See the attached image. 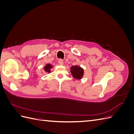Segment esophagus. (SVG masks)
Listing matches in <instances>:
<instances>
[{
	"mask_svg": "<svg viewBox=\"0 0 134 134\" xmlns=\"http://www.w3.org/2000/svg\"><path fill=\"white\" fill-rule=\"evenodd\" d=\"M58 63H59V64L60 65H64V62H63V60H62V59H60V60L58 61Z\"/></svg>",
	"mask_w": 134,
	"mask_h": 134,
	"instance_id": "1",
	"label": "esophagus"
}]
</instances>
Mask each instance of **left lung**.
Here are the masks:
<instances>
[{"label":"left lung","mask_w":134,"mask_h":134,"mask_svg":"<svg viewBox=\"0 0 134 134\" xmlns=\"http://www.w3.org/2000/svg\"><path fill=\"white\" fill-rule=\"evenodd\" d=\"M70 72L71 73L72 76H73V78L75 79L80 80L82 79L83 76L84 75V69L80 66H79L78 65H74L72 66L70 68Z\"/></svg>","instance_id":"obj_1"}]
</instances>
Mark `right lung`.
Wrapping results in <instances>:
<instances>
[{"label": "right lung", "mask_w": 134, "mask_h": 134, "mask_svg": "<svg viewBox=\"0 0 134 134\" xmlns=\"http://www.w3.org/2000/svg\"><path fill=\"white\" fill-rule=\"evenodd\" d=\"M52 68V65L50 64H47L43 68V70L44 72L46 73H50L51 69Z\"/></svg>", "instance_id": "obj_1"}]
</instances>
